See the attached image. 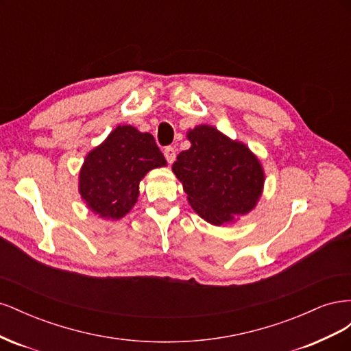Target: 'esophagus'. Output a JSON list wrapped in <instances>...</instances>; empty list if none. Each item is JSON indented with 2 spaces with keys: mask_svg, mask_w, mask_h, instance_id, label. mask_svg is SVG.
I'll return each mask as SVG.
<instances>
[{
  "mask_svg": "<svg viewBox=\"0 0 351 351\" xmlns=\"http://www.w3.org/2000/svg\"><path fill=\"white\" fill-rule=\"evenodd\" d=\"M164 155H165V159L168 161V164H173L176 159V149L173 146H167L164 149Z\"/></svg>",
  "mask_w": 351,
  "mask_h": 351,
  "instance_id": "1",
  "label": "esophagus"
}]
</instances>
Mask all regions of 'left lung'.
<instances>
[{"label": "left lung", "mask_w": 351, "mask_h": 351, "mask_svg": "<svg viewBox=\"0 0 351 351\" xmlns=\"http://www.w3.org/2000/svg\"><path fill=\"white\" fill-rule=\"evenodd\" d=\"M187 139L192 146L178 154L173 173L196 214L212 226L249 214L263 192L265 173L258 156L208 124L189 130Z\"/></svg>", "instance_id": "1"}]
</instances>
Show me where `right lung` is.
Returning a JSON list of instances; mask_svg holds the SVG:
<instances>
[{
  "label": "right lung",
  "mask_w": 351,
  "mask_h": 351,
  "mask_svg": "<svg viewBox=\"0 0 351 351\" xmlns=\"http://www.w3.org/2000/svg\"><path fill=\"white\" fill-rule=\"evenodd\" d=\"M167 161L151 133L133 125H117L86 155L79 173V193L86 206L104 219H121L139 197V183Z\"/></svg>",
  "instance_id": "add662e5"
}]
</instances>
